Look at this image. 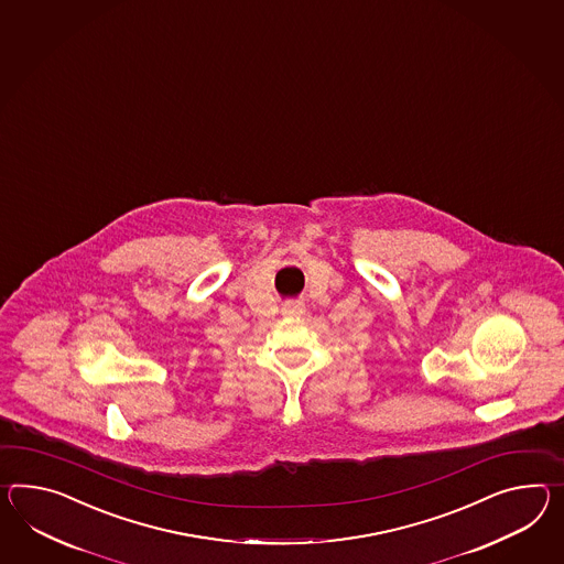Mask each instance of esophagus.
Here are the masks:
<instances>
[{
  "label": "esophagus",
  "mask_w": 564,
  "mask_h": 564,
  "mask_svg": "<svg viewBox=\"0 0 564 564\" xmlns=\"http://www.w3.org/2000/svg\"><path fill=\"white\" fill-rule=\"evenodd\" d=\"M283 316L295 317L305 314V305L302 302H285L281 307Z\"/></svg>",
  "instance_id": "esophagus-1"
}]
</instances>
